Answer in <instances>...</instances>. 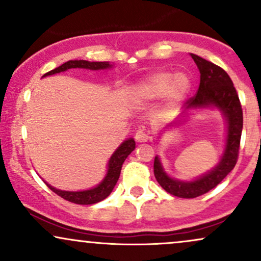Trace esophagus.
<instances>
[{"label":"esophagus","instance_id":"34e87169","mask_svg":"<svg viewBox=\"0 0 261 261\" xmlns=\"http://www.w3.org/2000/svg\"><path fill=\"white\" fill-rule=\"evenodd\" d=\"M135 140L137 142L142 143V142H147L148 140H151V137L148 136V134H146L143 130H137L136 134H135Z\"/></svg>","mask_w":261,"mask_h":261}]
</instances>
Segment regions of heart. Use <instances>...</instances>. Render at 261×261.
Instances as JSON below:
<instances>
[{"label": "heart", "mask_w": 261, "mask_h": 261, "mask_svg": "<svg viewBox=\"0 0 261 261\" xmlns=\"http://www.w3.org/2000/svg\"><path fill=\"white\" fill-rule=\"evenodd\" d=\"M190 88V81L185 74L169 71H158L143 79L133 89V98L141 104L152 103L167 94L163 114L169 113L180 101Z\"/></svg>", "instance_id": "obj_1"}]
</instances>
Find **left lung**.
I'll use <instances>...</instances> for the list:
<instances>
[{
    "label": "left lung",
    "instance_id": "left-lung-1",
    "mask_svg": "<svg viewBox=\"0 0 261 261\" xmlns=\"http://www.w3.org/2000/svg\"><path fill=\"white\" fill-rule=\"evenodd\" d=\"M190 55L200 71V86L196 94L185 101V110L205 107L218 108L227 120V141L220 163L211 172L193 181H180L170 178L162 168L160 158H154L153 172L158 184L167 193L184 199H193L206 194L217 187L234 168L243 128V110L241 101L232 80L226 71L200 56L194 54Z\"/></svg>",
    "mask_w": 261,
    "mask_h": 261
}]
</instances>
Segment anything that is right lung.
I'll list each match as a JSON object with an SVG mask.
<instances>
[{
    "label": "right lung",
    "mask_w": 261,
    "mask_h": 261,
    "mask_svg": "<svg viewBox=\"0 0 261 261\" xmlns=\"http://www.w3.org/2000/svg\"><path fill=\"white\" fill-rule=\"evenodd\" d=\"M112 67V65L107 61H98V62H91L86 61V60H71V61L65 62L59 67L54 68V70L49 71L47 73H45V76H50V74H55L59 72H64L66 70H70V68H88V70H106V68ZM135 149V141L134 139H128L121 143L119 146L118 149L114 152L112 157H110L109 163H108V172L106 178L103 179V181L99 185H97L95 188L89 189V190H83V191H65V190H59L55 189L51 185L46 184L55 194H58L59 196H61L62 199L67 200V201L79 203V205H92V203H97L104 200L106 197L110 195V193L113 191L114 187H115L116 181L119 180V176H120L121 167L124 161L126 160L127 155L131 153Z\"/></svg>",
    "instance_id": "right-lung-1"
}]
</instances>
